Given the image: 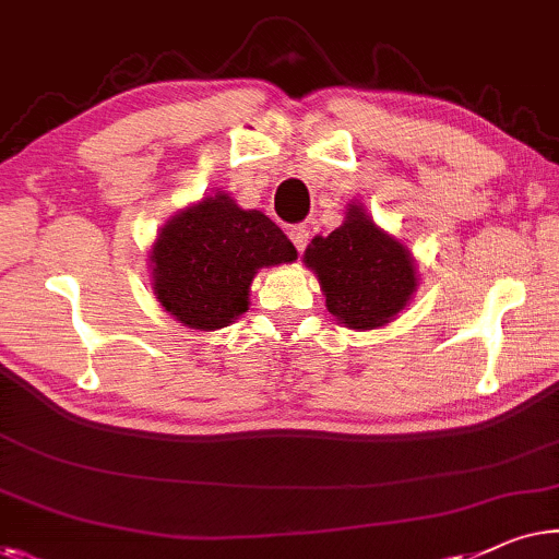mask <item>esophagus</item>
Masks as SVG:
<instances>
[{"mask_svg": "<svg viewBox=\"0 0 559 559\" xmlns=\"http://www.w3.org/2000/svg\"><path fill=\"white\" fill-rule=\"evenodd\" d=\"M287 234H289V239H293V245H295L297 252H302V249L307 247V239H310V231H307V226L297 224Z\"/></svg>", "mask_w": 559, "mask_h": 559, "instance_id": "1", "label": "esophagus"}]
</instances>
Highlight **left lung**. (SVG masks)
Listing matches in <instances>:
<instances>
[{
  "label": "left lung",
  "mask_w": 559,
  "mask_h": 559,
  "mask_svg": "<svg viewBox=\"0 0 559 559\" xmlns=\"http://www.w3.org/2000/svg\"><path fill=\"white\" fill-rule=\"evenodd\" d=\"M302 260L318 274L330 314L350 330L388 325L418 287L408 249L358 204L347 206L343 226L333 234L314 237Z\"/></svg>",
  "instance_id": "left-lung-1"
}]
</instances>
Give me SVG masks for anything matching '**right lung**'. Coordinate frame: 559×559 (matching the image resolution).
I'll list each match as a JSON object with an SVG mask.
<instances>
[{
	"instance_id": "add662e5",
	"label": "right lung",
	"mask_w": 559,
	"mask_h": 559,
	"mask_svg": "<svg viewBox=\"0 0 559 559\" xmlns=\"http://www.w3.org/2000/svg\"><path fill=\"white\" fill-rule=\"evenodd\" d=\"M297 260L285 231L229 193L201 199L160 229L151 247L153 295L191 330H219L249 310L262 266Z\"/></svg>"
}]
</instances>
